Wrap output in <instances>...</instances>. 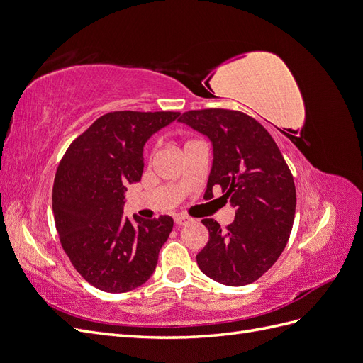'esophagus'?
<instances>
[{"label":"esophagus","instance_id":"obj_1","mask_svg":"<svg viewBox=\"0 0 363 363\" xmlns=\"http://www.w3.org/2000/svg\"><path fill=\"white\" fill-rule=\"evenodd\" d=\"M174 221H175V224H177L179 227H182V225H186V224L192 223V218L186 216V215H177V216L174 218Z\"/></svg>","mask_w":363,"mask_h":363}]
</instances>
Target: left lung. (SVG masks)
Listing matches in <instances>:
<instances>
[{"label": "left lung", "instance_id": "8db88e82", "mask_svg": "<svg viewBox=\"0 0 363 363\" xmlns=\"http://www.w3.org/2000/svg\"><path fill=\"white\" fill-rule=\"evenodd\" d=\"M179 121L208 136L213 164L204 199L213 189L236 208L224 230L211 218L206 247L196 255L200 269L227 286H244L265 274L286 247L296 194L292 172L276 140L255 118L230 108L184 112Z\"/></svg>", "mask_w": 363, "mask_h": 363}]
</instances>
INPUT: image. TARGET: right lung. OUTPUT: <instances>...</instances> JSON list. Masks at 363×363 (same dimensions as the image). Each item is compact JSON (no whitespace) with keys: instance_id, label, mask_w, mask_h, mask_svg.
I'll return each mask as SVG.
<instances>
[{"instance_id":"right-lung-1","label":"right lung","mask_w":363,"mask_h":363,"mask_svg":"<svg viewBox=\"0 0 363 363\" xmlns=\"http://www.w3.org/2000/svg\"><path fill=\"white\" fill-rule=\"evenodd\" d=\"M179 112H108L77 136L59 163L52 213L62 248L92 286L121 294L144 284L157 265L172 218L123 216L128 183L144 171L147 139Z\"/></svg>"}]
</instances>
